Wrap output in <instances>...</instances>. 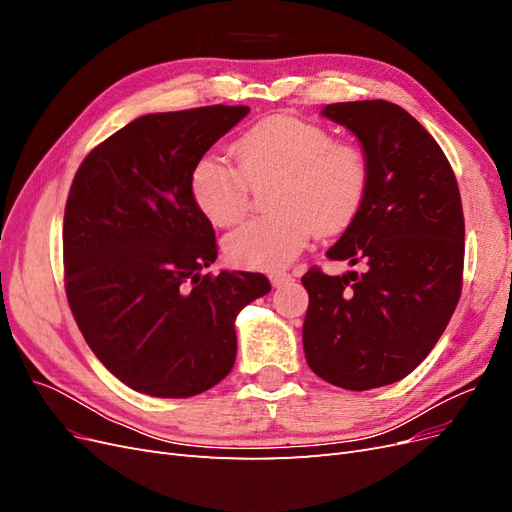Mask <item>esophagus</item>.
Wrapping results in <instances>:
<instances>
[{"label": "esophagus", "mask_w": 512, "mask_h": 512, "mask_svg": "<svg viewBox=\"0 0 512 512\" xmlns=\"http://www.w3.org/2000/svg\"><path fill=\"white\" fill-rule=\"evenodd\" d=\"M269 280H271V284H273L275 288H280V286L292 282V275L286 273V271H275V273L269 275Z\"/></svg>", "instance_id": "esophagus-1"}]
</instances>
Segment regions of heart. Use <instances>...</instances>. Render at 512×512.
<instances>
[{
	"label": "heart",
	"mask_w": 512,
	"mask_h": 512,
	"mask_svg": "<svg viewBox=\"0 0 512 512\" xmlns=\"http://www.w3.org/2000/svg\"><path fill=\"white\" fill-rule=\"evenodd\" d=\"M237 164L205 153L192 170L190 190L200 213L218 228L237 224L250 207V183L277 175L271 215L245 222L226 239L237 267L275 271L307 245L312 232H335L361 209L369 183L365 153L335 143L318 123L290 115L258 121L232 143Z\"/></svg>",
	"instance_id": "b5f03b06"
}]
</instances>
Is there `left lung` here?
Segmentation results:
<instances>
[{
	"label": "left lung",
	"mask_w": 512,
	"mask_h": 512,
	"mask_svg": "<svg viewBox=\"0 0 512 512\" xmlns=\"http://www.w3.org/2000/svg\"><path fill=\"white\" fill-rule=\"evenodd\" d=\"M322 115L348 128L369 164L367 192L327 258L361 273L309 269L303 322L307 365L348 391L406 378L451 320L463 275L457 179L433 136L386 100L337 102Z\"/></svg>",
	"instance_id": "left-lung-1"
}]
</instances>
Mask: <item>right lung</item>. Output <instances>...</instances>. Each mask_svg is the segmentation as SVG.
Here are the masks:
<instances>
[{"label":"right lung","mask_w":512,"mask_h":512,"mask_svg":"<svg viewBox=\"0 0 512 512\" xmlns=\"http://www.w3.org/2000/svg\"><path fill=\"white\" fill-rule=\"evenodd\" d=\"M250 113H151L108 136L76 170L64 215L66 294L100 363L130 389L181 399L222 382L235 320L271 290L262 273L203 275L218 258L196 207V162Z\"/></svg>","instance_id":"obj_1"}]
</instances>
